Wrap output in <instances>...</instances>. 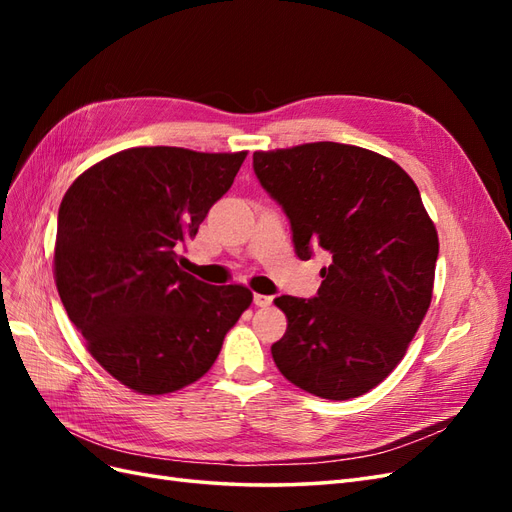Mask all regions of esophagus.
<instances>
[{
    "instance_id": "esophagus-1",
    "label": "esophagus",
    "mask_w": 512,
    "mask_h": 512,
    "mask_svg": "<svg viewBox=\"0 0 512 512\" xmlns=\"http://www.w3.org/2000/svg\"><path fill=\"white\" fill-rule=\"evenodd\" d=\"M273 303V297H267V294H254V305L256 307H269Z\"/></svg>"
}]
</instances>
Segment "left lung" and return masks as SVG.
<instances>
[{"mask_svg":"<svg viewBox=\"0 0 512 512\" xmlns=\"http://www.w3.org/2000/svg\"><path fill=\"white\" fill-rule=\"evenodd\" d=\"M254 173L288 215L297 256L331 254L314 299H275L288 318L271 346L277 369L322 399L371 391L431 303L438 232L416 183L376 151L329 141L256 151Z\"/></svg>","mask_w":512,"mask_h":512,"instance_id":"obj_1","label":"left lung"}]
</instances>
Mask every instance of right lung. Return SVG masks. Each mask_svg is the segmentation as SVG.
I'll return each instance as SVG.
<instances>
[{
	"label": "right lung",
	"mask_w": 512,
	"mask_h": 512,
	"mask_svg": "<svg viewBox=\"0 0 512 512\" xmlns=\"http://www.w3.org/2000/svg\"><path fill=\"white\" fill-rule=\"evenodd\" d=\"M247 151L132 147L70 185L57 215L55 284L91 356L141 395L203 378L252 292L211 286L179 267Z\"/></svg>",
	"instance_id": "1"
}]
</instances>
